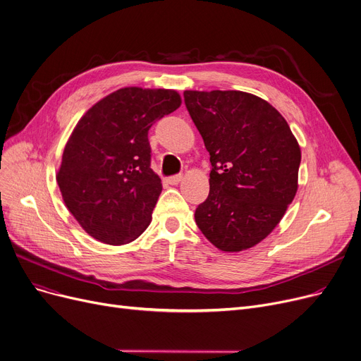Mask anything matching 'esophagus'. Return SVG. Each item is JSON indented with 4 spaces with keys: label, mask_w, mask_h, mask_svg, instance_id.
Wrapping results in <instances>:
<instances>
[{
    "label": "esophagus",
    "mask_w": 361,
    "mask_h": 361,
    "mask_svg": "<svg viewBox=\"0 0 361 361\" xmlns=\"http://www.w3.org/2000/svg\"><path fill=\"white\" fill-rule=\"evenodd\" d=\"M181 180H183V176H181V174H177V176L168 177V178H166V183L171 184V185H176V184H178Z\"/></svg>",
    "instance_id": "34e87169"
}]
</instances>
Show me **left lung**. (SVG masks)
<instances>
[{
  "mask_svg": "<svg viewBox=\"0 0 361 361\" xmlns=\"http://www.w3.org/2000/svg\"><path fill=\"white\" fill-rule=\"evenodd\" d=\"M184 104L211 155V190L196 207L199 230L222 252L253 247L297 193L301 152L267 101L240 90H185Z\"/></svg>",
  "mask_w": 361,
  "mask_h": 361,
  "instance_id": "1",
  "label": "left lung"
}]
</instances>
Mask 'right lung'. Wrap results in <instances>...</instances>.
<instances>
[{"mask_svg":"<svg viewBox=\"0 0 361 361\" xmlns=\"http://www.w3.org/2000/svg\"><path fill=\"white\" fill-rule=\"evenodd\" d=\"M181 104L166 89L124 87L94 104L64 147L56 183L83 230L102 243L136 240L162 192L147 133Z\"/></svg>","mask_w":361,"mask_h":361,"instance_id":"right-lung-1","label":"right lung"}]
</instances>
